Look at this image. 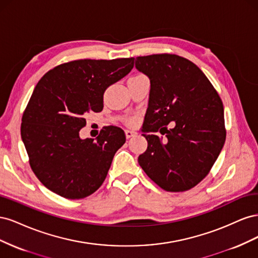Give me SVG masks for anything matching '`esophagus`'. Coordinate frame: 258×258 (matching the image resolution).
Instances as JSON below:
<instances>
[{"mask_svg": "<svg viewBox=\"0 0 258 258\" xmlns=\"http://www.w3.org/2000/svg\"><path fill=\"white\" fill-rule=\"evenodd\" d=\"M124 134H126V138L130 139L131 137H134L135 135H137V132L134 130H124Z\"/></svg>", "mask_w": 258, "mask_h": 258, "instance_id": "34e87169", "label": "esophagus"}]
</instances>
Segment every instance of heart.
Returning a JSON list of instances; mask_svg holds the SVG:
<instances>
[{
  "label": "heart",
  "instance_id": "obj_1",
  "mask_svg": "<svg viewBox=\"0 0 258 258\" xmlns=\"http://www.w3.org/2000/svg\"><path fill=\"white\" fill-rule=\"evenodd\" d=\"M128 122H129V123H135V122H136V119H135V118H129V119H128Z\"/></svg>",
  "mask_w": 258,
  "mask_h": 258
}]
</instances>
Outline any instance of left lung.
I'll use <instances>...</instances> for the list:
<instances>
[{"label":"left lung","instance_id":"8db88e82","mask_svg":"<svg viewBox=\"0 0 258 258\" xmlns=\"http://www.w3.org/2000/svg\"><path fill=\"white\" fill-rule=\"evenodd\" d=\"M136 68L151 82L142 130L147 150L138 161L162 189L188 190L208 175L224 146L222 100L205 73L176 54L137 57ZM158 131L165 138L153 135Z\"/></svg>","mask_w":258,"mask_h":258}]
</instances>
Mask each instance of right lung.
<instances>
[{
    "mask_svg": "<svg viewBox=\"0 0 258 258\" xmlns=\"http://www.w3.org/2000/svg\"><path fill=\"white\" fill-rule=\"evenodd\" d=\"M135 58L75 60L53 68L37 83L22 115L21 139L42 184L68 199H82L102 185L115 153L126 142L110 126L93 139L80 138L85 116L101 112L108 86L134 68Z\"/></svg>",
    "mask_w": 258,
    "mask_h": 258,
    "instance_id": "obj_1",
    "label": "right lung"
}]
</instances>
